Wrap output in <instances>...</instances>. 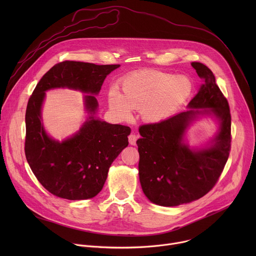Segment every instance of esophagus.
<instances>
[{"label":"esophagus","instance_id":"34e87169","mask_svg":"<svg viewBox=\"0 0 256 256\" xmlns=\"http://www.w3.org/2000/svg\"><path fill=\"white\" fill-rule=\"evenodd\" d=\"M136 140H138V136H136L134 134H130L128 136V142H130L132 146H136Z\"/></svg>","mask_w":256,"mask_h":256}]
</instances>
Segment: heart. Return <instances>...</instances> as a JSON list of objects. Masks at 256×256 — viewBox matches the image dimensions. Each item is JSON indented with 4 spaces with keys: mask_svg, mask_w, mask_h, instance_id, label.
Returning <instances> with one entry per match:
<instances>
[{
    "mask_svg": "<svg viewBox=\"0 0 256 256\" xmlns=\"http://www.w3.org/2000/svg\"><path fill=\"white\" fill-rule=\"evenodd\" d=\"M120 93L108 92V106L120 120L132 118V109L140 110L144 120L160 122L170 118L192 94V83L184 76L142 70L132 72L120 81Z\"/></svg>",
    "mask_w": 256,
    "mask_h": 256,
    "instance_id": "obj_1",
    "label": "heart"
}]
</instances>
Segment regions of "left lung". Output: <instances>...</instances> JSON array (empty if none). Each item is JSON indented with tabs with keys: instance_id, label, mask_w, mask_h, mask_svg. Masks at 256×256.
I'll list each match as a JSON object with an SVG mask.
<instances>
[{
	"instance_id": "obj_1",
	"label": "left lung",
	"mask_w": 256,
	"mask_h": 256,
	"mask_svg": "<svg viewBox=\"0 0 256 256\" xmlns=\"http://www.w3.org/2000/svg\"><path fill=\"white\" fill-rule=\"evenodd\" d=\"M192 66L204 81L188 103L192 109L138 128L142 138L136 144L142 190L152 202L163 206L188 204L206 194L221 176L231 149L229 103L218 87L212 72L202 62H194ZM198 115H214L220 126L208 148L192 150L183 138Z\"/></svg>"
}]
</instances>
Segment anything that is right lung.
Returning a JSON list of instances; mask_svg holds the SVG:
<instances>
[{
	"label": "right lung",
	"instance_id": "right-lung-1",
	"mask_svg": "<svg viewBox=\"0 0 256 256\" xmlns=\"http://www.w3.org/2000/svg\"><path fill=\"white\" fill-rule=\"evenodd\" d=\"M120 66L74 60L58 62L46 72L28 100L26 160L42 186L56 196L79 200L97 196L105 184L109 167L128 147V126L108 124L94 116L98 107L94 95L99 93L106 76ZM54 88L92 94L84 98L88 120L78 133L62 142L50 138L41 122L45 91Z\"/></svg>",
	"mask_w": 256,
	"mask_h": 256
}]
</instances>
